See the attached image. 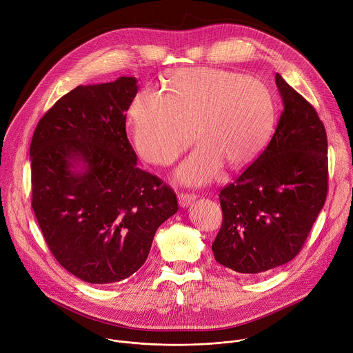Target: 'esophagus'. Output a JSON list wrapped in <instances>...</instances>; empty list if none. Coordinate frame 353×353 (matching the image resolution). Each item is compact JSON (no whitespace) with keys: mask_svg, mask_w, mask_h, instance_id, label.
<instances>
[{"mask_svg":"<svg viewBox=\"0 0 353 353\" xmlns=\"http://www.w3.org/2000/svg\"><path fill=\"white\" fill-rule=\"evenodd\" d=\"M177 198H179V205L181 208H188L196 199L194 194H179Z\"/></svg>","mask_w":353,"mask_h":353,"instance_id":"esophagus-1","label":"esophagus"}]
</instances>
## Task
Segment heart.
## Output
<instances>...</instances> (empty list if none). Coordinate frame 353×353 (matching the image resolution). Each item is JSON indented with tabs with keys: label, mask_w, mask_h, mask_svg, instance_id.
I'll use <instances>...</instances> for the list:
<instances>
[{
	"label": "heart",
	"mask_w": 353,
	"mask_h": 353,
	"mask_svg": "<svg viewBox=\"0 0 353 353\" xmlns=\"http://www.w3.org/2000/svg\"><path fill=\"white\" fill-rule=\"evenodd\" d=\"M140 155L169 165L195 136L201 140L179 166L187 185L210 181L227 163H251L269 143L276 121L274 99L262 80L213 68H181L168 76L165 92L143 88L129 108Z\"/></svg>",
	"instance_id": "heart-1"
}]
</instances>
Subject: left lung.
<instances>
[{
    "label": "left lung",
    "instance_id": "obj_1",
    "mask_svg": "<svg viewBox=\"0 0 353 353\" xmlns=\"http://www.w3.org/2000/svg\"><path fill=\"white\" fill-rule=\"evenodd\" d=\"M277 129L259 158L220 191L217 263L258 274L292 261L327 196V134L314 108L276 73Z\"/></svg>",
    "mask_w": 353,
    "mask_h": 353
}]
</instances>
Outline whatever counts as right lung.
<instances>
[{
  "label": "right lung",
  "mask_w": 353,
  "mask_h": 353,
  "mask_svg": "<svg viewBox=\"0 0 353 353\" xmlns=\"http://www.w3.org/2000/svg\"><path fill=\"white\" fill-rule=\"evenodd\" d=\"M137 79L77 85L41 117L30 144L32 206L69 273L112 284L147 261L158 227L179 210L172 188L137 166L126 112Z\"/></svg>",
  "instance_id": "right-lung-1"
}]
</instances>
